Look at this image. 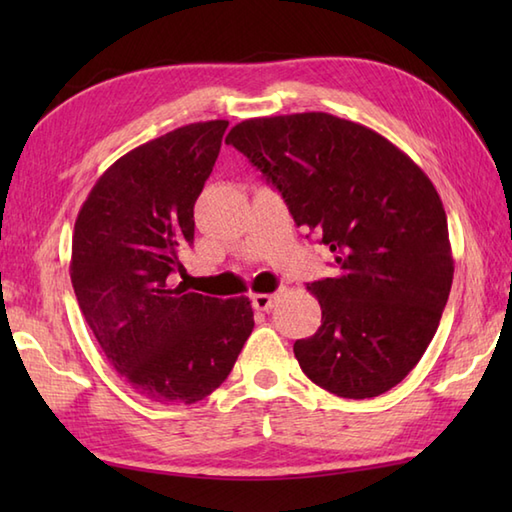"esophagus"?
Segmentation results:
<instances>
[{"instance_id": "obj_1", "label": "esophagus", "mask_w": 512, "mask_h": 512, "mask_svg": "<svg viewBox=\"0 0 512 512\" xmlns=\"http://www.w3.org/2000/svg\"><path fill=\"white\" fill-rule=\"evenodd\" d=\"M281 292H284V290L273 292V295H253V308L262 310V312H270L279 303Z\"/></svg>"}]
</instances>
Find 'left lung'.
<instances>
[{"mask_svg":"<svg viewBox=\"0 0 512 512\" xmlns=\"http://www.w3.org/2000/svg\"><path fill=\"white\" fill-rule=\"evenodd\" d=\"M226 145L330 246L339 275L308 284L321 328L295 343L312 383L374 398L418 365L453 284L447 213L424 171L387 138L325 112L248 118Z\"/></svg>","mask_w":512,"mask_h":512,"instance_id":"8db88e82","label":"left lung"}]
</instances>
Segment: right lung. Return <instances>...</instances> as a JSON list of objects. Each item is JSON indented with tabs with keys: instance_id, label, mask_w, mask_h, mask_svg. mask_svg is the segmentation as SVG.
Segmentation results:
<instances>
[{
	"instance_id": "1",
	"label": "right lung",
	"mask_w": 512,
	"mask_h": 512,
	"mask_svg": "<svg viewBox=\"0 0 512 512\" xmlns=\"http://www.w3.org/2000/svg\"><path fill=\"white\" fill-rule=\"evenodd\" d=\"M226 127L191 123L132 149L96 180L74 224L70 277L85 323L136 394L160 405L209 396L255 328L246 297L169 286Z\"/></svg>"
}]
</instances>
